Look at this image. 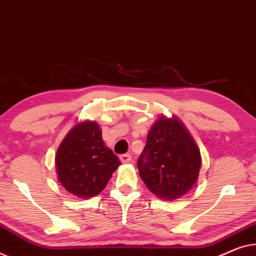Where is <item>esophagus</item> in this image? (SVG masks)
I'll return each mask as SVG.
<instances>
[{"label": "esophagus", "instance_id": "34e87169", "mask_svg": "<svg viewBox=\"0 0 256 256\" xmlns=\"http://www.w3.org/2000/svg\"><path fill=\"white\" fill-rule=\"evenodd\" d=\"M131 160H132V158L130 154H123V156H120V161L123 164H128Z\"/></svg>", "mask_w": 256, "mask_h": 256}]
</instances>
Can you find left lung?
<instances>
[{"mask_svg": "<svg viewBox=\"0 0 256 256\" xmlns=\"http://www.w3.org/2000/svg\"><path fill=\"white\" fill-rule=\"evenodd\" d=\"M202 156L198 146L181 120L158 117L147 134L138 160L139 175L160 200L181 198L198 180Z\"/></svg>", "mask_w": 256, "mask_h": 256, "instance_id": "left-lung-1", "label": "left lung"}]
</instances>
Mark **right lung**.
<instances>
[{
    "instance_id": "right-lung-1",
    "label": "right lung",
    "mask_w": 256,
    "mask_h": 256,
    "mask_svg": "<svg viewBox=\"0 0 256 256\" xmlns=\"http://www.w3.org/2000/svg\"><path fill=\"white\" fill-rule=\"evenodd\" d=\"M120 161L102 139L94 120L78 122L58 147V181L72 195L90 198L100 194Z\"/></svg>"
}]
</instances>
